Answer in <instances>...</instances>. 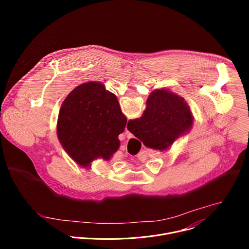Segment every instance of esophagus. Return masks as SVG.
I'll return each instance as SVG.
<instances>
[{"instance_id":"34e87169","label":"esophagus","mask_w":249,"mask_h":249,"mask_svg":"<svg viewBox=\"0 0 249 249\" xmlns=\"http://www.w3.org/2000/svg\"><path fill=\"white\" fill-rule=\"evenodd\" d=\"M125 134H126V137H127L128 139H130V138L133 137V134H132L129 130H127V129H126V131H125Z\"/></svg>"}]
</instances>
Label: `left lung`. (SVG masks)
<instances>
[{"mask_svg": "<svg viewBox=\"0 0 249 249\" xmlns=\"http://www.w3.org/2000/svg\"><path fill=\"white\" fill-rule=\"evenodd\" d=\"M127 118L116 95L97 82H88L71 91L60 108L57 135L66 153L89 167L101 158L110 160L120 146Z\"/></svg>", "mask_w": 249, "mask_h": 249, "instance_id": "obj_1", "label": "left lung"}]
</instances>
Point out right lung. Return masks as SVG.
<instances>
[{"label":"right lung","instance_id":"add662e5","mask_svg":"<svg viewBox=\"0 0 249 249\" xmlns=\"http://www.w3.org/2000/svg\"><path fill=\"white\" fill-rule=\"evenodd\" d=\"M193 124L192 112L184 98L167 89L154 90L143 116L129 120L127 129L151 149L165 151Z\"/></svg>","mask_w":249,"mask_h":249}]
</instances>
